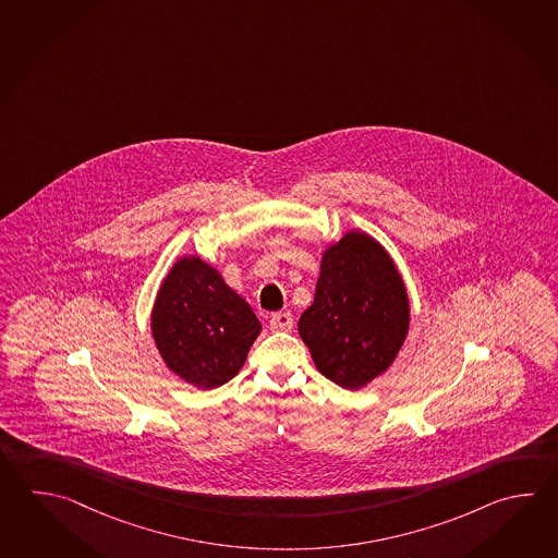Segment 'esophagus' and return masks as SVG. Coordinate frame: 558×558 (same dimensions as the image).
Masks as SVG:
<instances>
[{"label": "esophagus", "instance_id": "34e87169", "mask_svg": "<svg viewBox=\"0 0 558 558\" xmlns=\"http://www.w3.org/2000/svg\"><path fill=\"white\" fill-rule=\"evenodd\" d=\"M294 326V318L290 312H278L270 318V330L272 331H290Z\"/></svg>", "mask_w": 558, "mask_h": 558}]
</instances>
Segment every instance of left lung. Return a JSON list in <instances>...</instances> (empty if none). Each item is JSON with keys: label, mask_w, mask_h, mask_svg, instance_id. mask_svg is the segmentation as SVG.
<instances>
[{"label": "left lung", "mask_w": 558, "mask_h": 558, "mask_svg": "<svg viewBox=\"0 0 558 558\" xmlns=\"http://www.w3.org/2000/svg\"><path fill=\"white\" fill-rule=\"evenodd\" d=\"M410 330V298L386 248L350 230L322 254L316 298L298 331L322 376L362 389L393 364Z\"/></svg>", "instance_id": "obj_1"}]
</instances>
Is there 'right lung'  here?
<instances>
[{
    "mask_svg": "<svg viewBox=\"0 0 558 558\" xmlns=\"http://www.w3.org/2000/svg\"><path fill=\"white\" fill-rule=\"evenodd\" d=\"M260 330L244 298L198 256L172 264L150 314L162 362L198 389L222 386L236 376Z\"/></svg>",
    "mask_w": 558,
    "mask_h": 558,
    "instance_id": "obj_1",
    "label": "right lung"
}]
</instances>
